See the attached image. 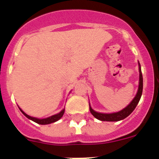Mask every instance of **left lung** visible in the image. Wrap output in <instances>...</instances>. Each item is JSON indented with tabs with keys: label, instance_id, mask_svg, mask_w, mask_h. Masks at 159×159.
<instances>
[{
	"label": "left lung",
	"instance_id": "1",
	"mask_svg": "<svg viewBox=\"0 0 159 159\" xmlns=\"http://www.w3.org/2000/svg\"><path fill=\"white\" fill-rule=\"evenodd\" d=\"M138 64H139V88H138L137 93H136L135 96L134 97V99H132L131 102L126 107L122 109L121 111H119L117 112H113V113H102V112L95 111V110L92 109L89 102L90 111L95 119H99L100 121L117 122L124 119L125 118H127V116H130V114L133 112V111L134 110V108L136 107V106L139 102L140 99H141L143 88V75H142L141 66H140L139 62H138Z\"/></svg>",
	"mask_w": 159,
	"mask_h": 159
}]
</instances>
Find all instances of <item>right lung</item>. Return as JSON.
<instances>
[{"label": "right lung", "instance_id": "obj_1", "mask_svg": "<svg viewBox=\"0 0 159 159\" xmlns=\"http://www.w3.org/2000/svg\"><path fill=\"white\" fill-rule=\"evenodd\" d=\"M19 109L20 111L23 113L24 116H26L28 119L32 120V121L35 122V123H38V124H41V125L50 124V123H55V122L58 121V120H60V119L62 118V116H64V111H65V108H64V109L60 111L59 113L55 114V115H53V116H49V117H47V118H44V119H39V118L32 117V116H29V115H27V114L25 113V112L20 107H19Z\"/></svg>", "mask_w": 159, "mask_h": 159}]
</instances>
